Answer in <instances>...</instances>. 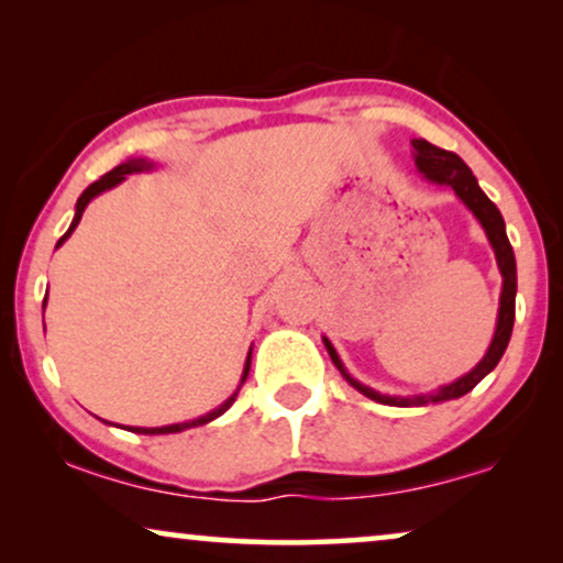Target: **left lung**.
<instances>
[{
  "label": "left lung",
  "mask_w": 563,
  "mask_h": 563,
  "mask_svg": "<svg viewBox=\"0 0 563 563\" xmlns=\"http://www.w3.org/2000/svg\"><path fill=\"white\" fill-rule=\"evenodd\" d=\"M412 156H415V166H418V172L426 176L428 181L441 184V187H451L453 191H456V197L461 199V202L468 207V212L479 220L484 233H487L492 251H495L499 274H503V295H499L495 338H492L484 358L472 368V372L459 376L456 382L443 384V387L430 391V395L399 397V395H382V391L366 387V384L353 379V376L345 372L343 361H341V356H338V351L333 349V343H330L328 338H322V343H325L330 358H333L338 372L343 374V379L349 382L353 389H358L364 397L374 399V402H382V405H391V407L435 405V402H445V399H459V397H464L466 391H472L476 384H479L484 376H487L492 368L499 364L507 343H510L512 322H515V291H518V268H515V253H512V245H510V241H507V233H505V220H503V214H499L497 205L482 191L479 181H476V176L472 174V168H468L464 161L456 156V153L438 148V145L422 141V137H415L412 141Z\"/></svg>",
  "instance_id": "1"
}]
</instances>
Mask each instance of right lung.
<instances>
[{
	"instance_id": "add662e5",
	"label": "right lung",
	"mask_w": 563,
	"mask_h": 563,
	"mask_svg": "<svg viewBox=\"0 0 563 563\" xmlns=\"http://www.w3.org/2000/svg\"><path fill=\"white\" fill-rule=\"evenodd\" d=\"M153 166H156V164H153V161H148V158H128L125 164L114 166L110 174H104V176H102V179H97L95 184H89V187L81 191V197L76 199V212H74V220H71V225H68V230H66V233H64V238H60V241H58V245L64 243L68 235L74 233L76 225H79V220H81L84 210H87V205L91 202V199L99 197V195H102V191H107V189L118 187V184L125 181L130 174H143V172H151ZM58 245H56V249H58ZM45 302H48V299H43V310H45ZM251 353H253V349L249 351V358H245L243 376H241V384H238V389H235L233 395H230V397L225 399V402H222L220 407H214L212 412H207V415H199V418H195V420H187V422H174V426H161V428H128V430H130V433H143V435H166V433H181V430H187V428L207 426V422H212L214 418H220V415L225 412L228 407L235 402V397H238V391H241L243 382L249 379V372H251Z\"/></svg>"
}]
</instances>
